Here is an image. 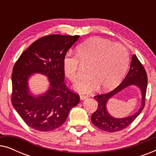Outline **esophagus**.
Returning a JSON list of instances; mask_svg holds the SVG:
<instances>
[{
    "label": "esophagus",
    "instance_id": "obj_1",
    "mask_svg": "<svg viewBox=\"0 0 156 156\" xmlns=\"http://www.w3.org/2000/svg\"><path fill=\"white\" fill-rule=\"evenodd\" d=\"M87 98H88V96H87V95H81L80 96V99L82 100H84V99H86Z\"/></svg>",
    "mask_w": 156,
    "mask_h": 156
}]
</instances>
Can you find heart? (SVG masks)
I'll use <instances>...</instances> for the list:
<instances>
[{"label":"heart","mask_w":156,"mask_h":156,"mask_svg":"<svg viewBox=\"0 0 156 156\" xmlns=\"http://www.w3.org/2000/svg\"><path fill=\"white\" fill-rule=\"evenodd\" d=\"M126 49L100 37L87 40L78 47L76 56L66 55L63 62L64 72L71 82H77L82 66L88 67L86 78L74 85L80 93H91L100 89L109 90L119 84L129 65Z\"/></svg>","instance_id":"obj_1"}]
</instances>
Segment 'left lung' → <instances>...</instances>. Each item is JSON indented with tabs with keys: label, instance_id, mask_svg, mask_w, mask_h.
<instances>
[{
	"label": "left lung",
	"instance_id": "obj_1",
	"mask_svg": "<svg viewBox=\"0 0 156 156\" xmlns=\"http://www.w3.org/2000/svg\"><path fill=\"white\" fill-rule=\"evenodd\" d=\"M147 84L148 78L146 70L140 62L138 60L136 55H133L132 56L129 71L123 82L110 92L99 94L94 97V99L98 102V107L96 112L91 115V119L93 124L99 129L107 132H116L126 129L135 120L136 117L144 109L146 101ZM131 85L138 86L142 91V99L140 108L134 115L124 118L119 119L113 117L109 114L106 108L107 101L114 95Z\"/></svg>",
	"mask_w": 156,
	"mask_h": 156
}]
</instances>
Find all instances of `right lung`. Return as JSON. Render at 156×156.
<instances>
[{
	"mask_svg": "<svg viewBox=\"0 0 156 156\" xmlns=\"http://www.w3.org/2000/svg\"><path fill=\"white\" fill-rule=\"evenodd\" d=\"M80 36L50 35L36 40L15 64L12 73V106L28 126L50 131L65 122L70 109L80 102V96L64 83L63 62L66 53ZM34 73L44 74L50 82L43 95L33 96L28 80Z\"/></svg>",
	"mask_w": 156,
	"mask_h": 156,
	"instance_id": "add662e5",
	"label": "right lung"
}]
</instances>
